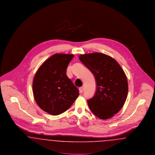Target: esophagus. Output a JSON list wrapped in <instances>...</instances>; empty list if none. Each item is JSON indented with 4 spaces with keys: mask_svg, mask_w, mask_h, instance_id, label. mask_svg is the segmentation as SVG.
<instances>
[{
    "mask_svg": "<svg viewBox=\"0 0 155 155\" xmlns=\"http://www.w3.org/2000/svg\"><path fill=\"white\" fill-rule=\"evenodd\" d=\"M79 91H80V93H82L83 91H84V87H80L79 88Z\"/></svg>",
    "mask_w": 155,
    "mask_h": 155,
    "instance_id": "obj_1",
    "label": "esophagus"
}]
</instances>
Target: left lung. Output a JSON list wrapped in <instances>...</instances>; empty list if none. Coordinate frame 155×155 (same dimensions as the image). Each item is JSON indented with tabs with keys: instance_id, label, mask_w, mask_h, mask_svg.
<instances>
[{
	"instance_id": "8db88e82",
	"label": "left lung",
	"mask_w": 155,
	"mask_h": 155,
	"mask_svg": "<svg viewBox=\"0 0 155 155\" xmlns=\"http://www.w3.org/2000/svg\"><path fill=\"white\" fill-rule=\"evenodd\" d=\"M82 63L95 77V95L87 102L91 111L101 119H108L123 107L128 94V82L122 68L110 56L100 53L81 54Z\"/></svg>"
}]
</instances>
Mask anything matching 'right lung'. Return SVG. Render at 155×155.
<instances>
[{
  "mask_svg": "<svg viewBox=\"0 0 155 155\" xmlns=\"http://www.w3.org/2000/svg\"><path fill=\"white\" fill-rule=\"evenodd\" d=\"M73 54H55L39 67L34 78L33 94L43 110L59 115L68 110L79 95V91L66 75Z\"/></svg>",
  "mask_w": 155,
  "mask_h": 155,
  "instance_id": "1",
  "label": "right lung"
}]
</instances>
